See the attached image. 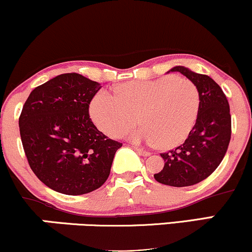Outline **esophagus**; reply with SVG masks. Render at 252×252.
<instances>
[{
  "label": "esophagus",
  "instance_id": "esophagus-1",
  "mask_svg": "<svg viewBox=\"0 0 252 252\" xmlns=\"http://www.w3.org/2000/svg\"><path fill=\"white\" fill-rule=\"evenodd\" d=\"M134 149L136 150V153H137L138 155H142V156H149L150 153L147 152V150H143L141 148H137V147H134Z\"/></svg>",
  "mask_w": 252,
  "mask_h": 252
}]
</instances>
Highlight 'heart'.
I'll return each instance as SVG.
<instances>
[{
  "label": "heart",
  "instance_id": "b5f03b06",
  "mask_svg": "<svg viewBox=\"0 0 252 252\" xmlns=\"http://www.w3.org/2000/svg\"><path fill=\"white\" fill-rule=\"evenodd\" d=\"M117 94L99 91L90 105L98 129L114 137L133 126L140 117L143 128L123 136L136 143H156L158 148L170 149L186 140L198 118L199 91L186 78L164 76L124 83Z\"/></svg>",
  "mask_w": 252,
  "mask_h": 252
}]
</instances>
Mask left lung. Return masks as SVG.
<instances>
[{
	"instance_id": "8db88e82",
	"label": "left lung",
	"mask_w": 252,
	"mask_h": 252,
	"mask_svg": "<svg viewBox=\"0 0 252 252\" xmlns=\"http://www.w3.org/2000/svg\"><path fill=\"white\" fill-rule=\"evenodd\" d=\"M168 72H180L194 83L200 103L189 137L178 148L161 154L164 166L154 178L173 187L192 186L212 174L226 154L231 138L230 106L220 86L211 77L185 66H175Z\"/></svg>"
}]
</instances>
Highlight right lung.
I'll list each match as a JSON object with an SVG mask.
<instances>
[{"label":"right lung","mask_w":252,"mask_h":252,"mask_svg":"<svg viewBox=\"0 0 252 252\" xmlns=\"http://www.w3.org/2000/svg\"><path fill=\"white\" fill-rule=\"evenodd\" d=\"M100 88L79 73H63L34 89L22 108L19 126L28 163L56 192L86 194L109 178L122 143L90 118V102Z\"/></svg>","instance_id":"right-lung-1"}]
</instances>
